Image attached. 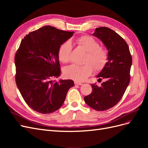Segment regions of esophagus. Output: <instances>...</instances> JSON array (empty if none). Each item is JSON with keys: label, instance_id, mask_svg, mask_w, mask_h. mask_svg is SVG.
<instances>
[{"label": "esophagus", "instance_id": "obj_1", "mask_svg": "<svg viewBox=\"0 0 148 148\" xmlns=\"http://www.w3.org/2000/svg\"><path fill=\"white\" fill-rule=\"evenodd\" d=\"M74 84H76V85H82V83L78 82H77V81H75V82H74Z\"/></svg>", "mask_w": 148, "mask_h": 148}]
</instances>
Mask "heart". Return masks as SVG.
Returning <instances> with one entry per match:
<instances>
[{
    "instance_id": "b5f03b06",
    "label": "heart",
    "mask_w": 148,
    "mask_h": 148,
    "mask_svg": "<svg viewBox=\"0 0 148 148\" xmlns=\"http://www.w3.org/2000/svg\"><path fill=\"white\" fill-rule=\"evenodd\" d=\"M75 42L86 52L83 65H72L65 69V77L82 82L90 75L92 71H100L105 66L108 60V52L101 46L99 41L90 36L84 35L75 39ZM72 46L70 41H65L60 46L58 50L59 59L62 63H67L70 59Z\"/></svg>"
}]
</instances>
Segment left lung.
I'll return each instance as SVG.
<instances>
[{
    "instance_id": "left-lung-1",
    "label": "left lung",
    "mask_w": 148,
    "mask_h": 148,
    "mask_svg": "<svg viewBox=\"0 0 148 148\" xmlns=\"http://www.w3.org/2000/svg\"><path fill=\"white\" fill-rule=\"evenodd\" d=\"M95 36L100 39L108 50V61L100 73V87L91 84L92 92L84 97L86 104L97 111L115 106L122 99L130 81L132 57L127 43L120 36L107 27L96 28Z\"/></svg>"
}]
</instances>
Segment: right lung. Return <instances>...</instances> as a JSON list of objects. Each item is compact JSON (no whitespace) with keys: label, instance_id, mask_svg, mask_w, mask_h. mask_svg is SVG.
<instances>
[{"label":"right lung","instance_id":"right-lung-1","mask_svg":"<svg viewBox=\"0 0 148 148\" xmlns=\"http://www.w3.org/2000/svg\"><path fill=\"white\" fill-rule=\"evenodd\" d=\"M74 32L45 26L31 31L21 40L15 53V82L28 106L41 114L60 108L72 80L52 79L60 75L58 50Z\"/></svg>","mask_w":148,"mask_h":148}]
</instances>
